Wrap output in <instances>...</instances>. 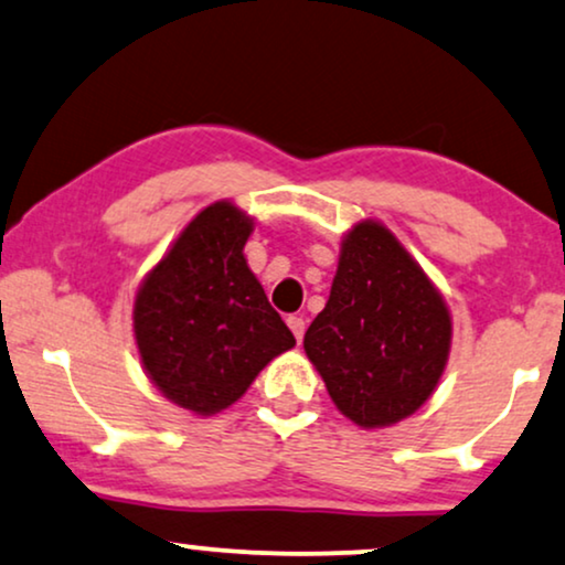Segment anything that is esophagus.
Here are the masks:
<instances>
[{
  "mask_svg": "<svg viewBox=\"0 0 565 565\" xmlns=\"http://www.w3.org/2000/svg\"><path fill=\"white\" fill-rule=\"evenodd\" d=\"M287 326L291 328V333H295V338H297V343L302 341L305 338V318H299V315H291V318L287 320Z\"/></svg>",
  "mask_w": 565,
  "mask_h": 565,
  "instance_id": "34e87169",
  "label": "esophagus"
}]
</instances>
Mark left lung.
<instances>
[{
    "label": "left lung",
    "instance_id": "1",
    "mask_svg": "<svg viewBox=\"0 0 565 565\" xmlns=\"http://www.w3.org/2000/svg\"><path fill=\"white\" fill-rule=\"evenodd\" d=\"M449 345L452 318L424 268L385 224H353L326 310L305 333L335 408L361 428L413 416L439 385Z\"/></svg>",
    "mask_w": 565,
    "mask_h": 565
}]
</instances>
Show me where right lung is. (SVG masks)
Segmentation results:
<instances>
[{
  "label": "right lung",
  "mask_w": 565,
  "mask_h": 565,
  "mask_svg": "<svg viewBox=\"0 0 565 565\" xmlns=\"http://www.w3.org/2000/svg\"><path fill=\"white\" fill-rule=\"evenodd\" d=\"M250 232L253 216L232 201L206 206L145 276L134 302L145 372L195 416L230 408L270 359L297 343L247 268Z\"/></svg>",
  "instance_id": "add662e5"
}]
</instances>
